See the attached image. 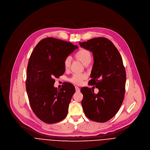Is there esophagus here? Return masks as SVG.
Masks as SVG:
<instances>
[{
	"instance_id": "1",
	"label": "esophagus",
	"mask_w": 150,
	"mask_h": 150,
	"mask_svg": "<svg viewBox=\"0 0 150 150\" xmlns=\"http://www.w3.org/2000/svg\"><path fill=\"white\" fill-rule=\"evenodd\" d=\"M75 87L76 92H79V91H80V88H79L78 86H75Z\"/></svg>"
}]
</instances>
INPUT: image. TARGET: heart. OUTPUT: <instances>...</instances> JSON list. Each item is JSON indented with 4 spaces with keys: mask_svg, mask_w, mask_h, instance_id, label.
Listing matches in <instances>:
<instances>
[{
    "mask_svg": "<svg viewBox=\"0 0 150 150\" xmlns=\"http://www.w3.org/2000/svg\"><path fill=\"white\" fill-rule=\"evenodd\" d=\"M75 57L79 59L83 64L87 65L92 60V54L87 49L81 48L75 54ZM71 62V57H67L64 61V67L65 70H68ZM86 75L84 74H75L70 78V81L75 84H81Z\"/></svg>",
    "mask_w": 150,
    "mask_h": 150,
    "instance_id": "obj_1",
    "label": "heart"
}]
</instances>
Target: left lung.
Wrapping results in <instances>:
<instances>
[{
	"instance_id": "obj_1",
	"label": "left lung",
	"mask_w": 150,
	"mask_h": 150,
	"mask_svg": "<svg viewBox=\"0 0 150 150\" xmlns=\"http://www.w3.org/2000/svg\"><path fill=\"white\" fill-rule=\"evenodd\" d=\"M79 44L93 54L94 63L89 83L99 89L95 94L92 88H81L83 110L91 120L105 122L117 113L124 100L126 74L122 59L107 38H95Z\"/></svg>"
}]
</instances>
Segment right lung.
Wrapping results in <instances>:
<instances>
[{"label":"right lung","mask_w":150,"mask_h":150,"mask_svg":"<svg viewBox=\"0 0 150 150\" xmlns=\"http://www.w3.org/2000/svg\"><path fill=\"white\" fill-rule=\"evenodd\" d=\"M76 49L71 43L48 37L37 45L30 56L26 92L34 113L45 123L59 122L67 115L75 87L67 83L58 90L54 86V78L63 75L64 59Z\"/></svg>","instance_id":"obj_1"}]
</instances>
